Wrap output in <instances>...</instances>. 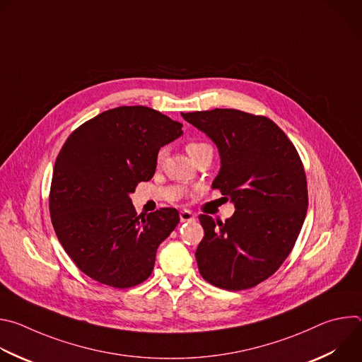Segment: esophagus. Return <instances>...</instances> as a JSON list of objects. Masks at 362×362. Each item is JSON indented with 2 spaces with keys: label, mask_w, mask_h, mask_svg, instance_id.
<instances>
[{
  "label": "esophagus",
  "mask_w": 362,
  "mask_h": 362,
  "mask_svg": "<svg viewBox=\"0 0 362 362\" xmlns=\"http://www.w3.org/2000/svg\"><path fill=\"white\" fill-rule=\"evenodd\" d=\"M180 221L182 222H193V221H196V218L190 211H182L180 212Z\"/></svg>",
  "instance_id": "obj_1"
}]
</instances>
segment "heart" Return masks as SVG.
Wrapping results in <instances>:
<instances>
[{
	"label": "heart",
	"instance_id": "1",
	"mask_svg": "<svg viewBox=\"0 0 362 362\" xmlns=\"http://www.w3.org/2000/svg\"><path fill=\"white\" fill-rule=\"evenodd\" d=\"M212 150V147L208 144V143H203V141H190L186 144V151L189 153V156L194 160L197 156H200L202 153L204 151H209ZM163 159V150L159 151L158 154V160L160 162Z\"/></svg>",
	"mask_w": 362,
	"mask_h": 362
}]
</instances>
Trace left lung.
Returning <instances> with one entry per match:
<instances>
[{
	"mask_svg": "<svg viewBox=\"0 0 362 362\" xmlns=\"http://www.w3.org/2000/svg\"><path fill=\"white\" fill-rule=\"evenodd\" d=\"M218 146L222 168L212 187L229 196L225 222L200 215L204 236L196 261L204 281L243 291L272 276L291 253L308 208L299 154L268 117L235 109L182 113Z\"/></svg>",
	"mask_w": 362,
	"mask_h": 362,
	"instance_id": "obj_1",
	"label": "left lung"
}]
</instances>
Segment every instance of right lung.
I'll return each mask as SVG.
<instances>
[{
    "mask_svg": "<svg viewBox=\"0 0 362 362\" xmlns=\"http://www.w3.org/2000/svg\"><path fill=\"white\" fill-rule=\"evenodd\" d=\"M182 123L144 106H122L87 120L63 144L49 187V216L76 267L117 289L144 282L159 245L180 218L175 208L134 211L130 193L156 170L160 147Z\"/></svg>",
    "mask_w": 362,
    "mask_h": 362,
    "instance_id": "add662e5",
    "label": "right lung"
}]
</instances>
